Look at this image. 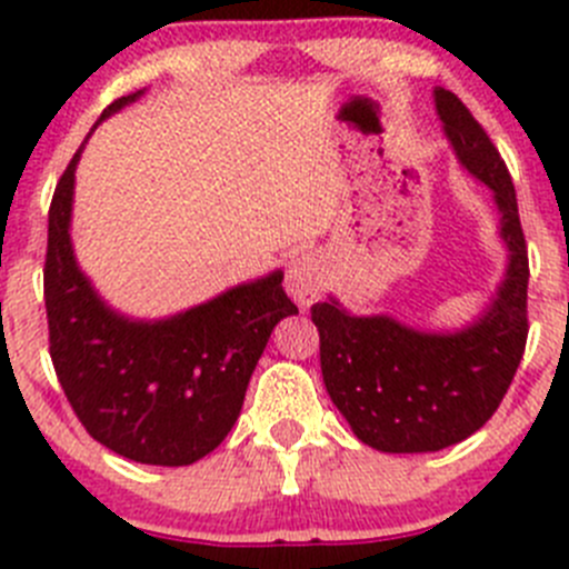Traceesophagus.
I'll use <instances>...</instances> for the list:
<instances>
[{"mask_svg": "<svg viewBox=\"0 0 569 569\" xmlns=\"http://www.w3.org/2000/svg\"><path fill=\"white\" fill-rule=\"evenodd\" d=\"M288 293L299 307H310L312 301L321 299L323 288H327V262L321 253L301 251L299 257L290 259L288 264Z\"/></svg>", "mask_w": 569, "mask_h": 569, "instance_id": "obj_1", "label": "esophagus"}]
</instances>
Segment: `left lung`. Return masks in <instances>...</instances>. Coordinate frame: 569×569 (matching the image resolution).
Instances as JSON below:
<instances>
[{
    "label": "left lung",
    "instance_id": "obj_1",
    "mask_svg": "<svg viewBox=\"0 0 569 569\" xmlns=\"http://www.w3.org/2000/svg\"><path fill=\"white\" fill-rule=\"evenodd\" d=\"M432 94L456 159L495 192L508 264L486 310L456 332L351 316L338 299L312 305L329 399L380 452H438L478 432L500 408L528 340V248L508 167L452 91Z\"/></svg>",
    "mask_w": 569,
    "mask_h": 569
}]
</instances>
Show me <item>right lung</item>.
Wrapping results in <instances>:
<instances>
[{
  "mask_svg": "<svg viewBox=\"0 0 569 569\" xmlns=\"http://www.w3.org/2000/svg\"><path fill=\"white\" fill-rule=\"evenodd\" d=\"M139 97L113 100L97 126ZM83 144L50 207L44 301L52 366L94 441L128 461L189 467L229 436L270 332L299 307L281 288L284 273L273 270L161 321L111 310L80 270L69 234Z\"/></svg>",
  "mask_w": 569,
  "mask_h": 569,
  "instance_id": "add662e5",
  "label": "right lung"
}]
</instances>
